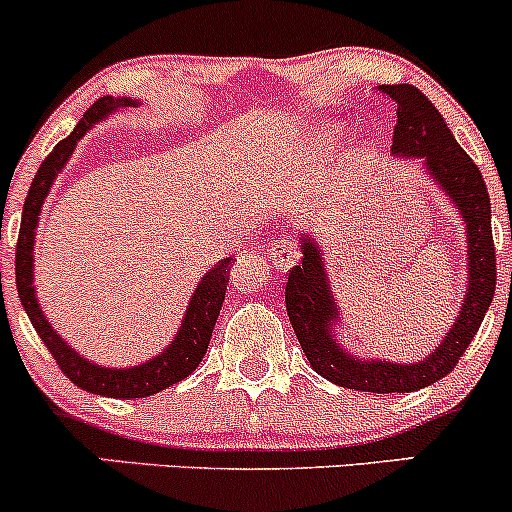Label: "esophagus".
I'll list each match as a JSON object with an SVG mask.
<instances>
[{
    "label": "esophagus",
    "mask_w": 512,
    "mask_h": 512,
    "mask_svg": "<svg viewBox=\"0 0 512 512\" xmlns=\"http://www.w3.org/2000/svg\"><path fill=\"white\" fill-rule=\"evenodd\" d=\"M298 258H300L298 246H295V241L288 239V236H283V239L273 241L271 244V261L276 263L278 268H283V271L295 266V263H298Z\"/></svg>",
    "instance_id": "obj_1"
}]
</instances>
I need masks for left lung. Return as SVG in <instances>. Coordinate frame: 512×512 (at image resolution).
Masks as SVG:
<instances>
[{
    "instance_id": "1",
    "label": "left lung",
    "mask_w": 512,
    "mask_h": 512,
    "mask_svg": "<svg viewBox=\"0 0 512 512\" xmlns=\"http://www.w3.org/2000/svg\"><path fill=\"white\" fill-rule=\"evenodd\" d=\"M384 93L397 105L392 155L424 162L426 172L439 184L441 192L451 199L453 207L466 224L468 244V291L441 345L416 365H399L384 360H357L340 347L333 337L337 310L330 278L323 266L318 244L310 236L303 239V261L288 273L286 310L295 337L308 357L310 367L328 382L357 392L392 394L416 392L421 387L446 377L466 347L481 328L486 310L491 308L495 293V246L491 229V199L486 182L476 162L463 152L446 128L444 115L434 108L419 88L399 83L382 86Z\"/></svg>"
}]
</instances>
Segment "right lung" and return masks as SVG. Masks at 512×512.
<instances>
[{"instance_id": "add662e5", "label": "right lung", "mask_w": 512, "mask_h": 512, "mask_svg": "<svg viewBox=\"0 0 512 512\" xmlns=\"http://www.w3.org/2000/svg\"><path fill=\"white\" fill-rule=\"evenodd\" d=\"M118 108H138V100L113 96L96 100V103L86 110V115L78 120L73 133L68 135L66 140H61L59 145L51 150V155L41 162L39 172H36L34 182H31L29 187V194H26L24 212H21L14 266H17V291L21 305H24L34 330L39 333L41 340H44V345L49 347L51 355H54L61 372L66 374L76 387L86 389V392L103 394V397L113 399H140L182 382L184 377H189V374L197 370L202 357L207 355L214 323H217L221 303H224L226 295V286H229L231 258H224V261H219L217 266L209 268V271L204 273L199 286L194 288L192 300H189L187 305V313H184L182 328H179L172 345H167V350H162L160 355L142 362L138 367L113 370V367L93 365L86 357L78 355L71 345H66V340H61V335L51 328L46 315L41 313L39 300H36L34 291V239L36 224H39L41 217V207H44V199L46 194H49L54 179L59 177V172L68 162V157L76 150L78 140H81L93 125L105 120L108 115H113Z\"/></svg>"}]
</instances>
